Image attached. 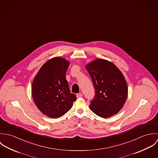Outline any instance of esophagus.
<instances>
[{"label": "esophagus", "mask_w": 158, "mask_h": 158, "mask_svg": "<svg viewBox=\"0 0 158 158\" xmlns=\"http://www.w3.org/2000/svg\"><path fill=\"white\" fill-rule=\"evenodd\" d=\"M76 96H77V98H80V97H83V94H82L81 93L77 94L76 95Z\"/></svg>", "instance_id": "obj_1"}]
</instances>
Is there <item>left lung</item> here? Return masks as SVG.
<instances>
[{"mask_svg":"<svg viewBox=\"0 0 158 158\" xmlns=\"http://www.w3.org/2000/svg\"><path fill=\"white\" fill-rule=\"evenodd\" d=\"M85 67L95 90L89 106L90 110L103 118L118 113L128 97V86L122 72L112 62L100 58Z\"/></svg>","mask_w":158,"mask_h":158,"instance_id":"obj_1","label":"left lung"}]
</instances>
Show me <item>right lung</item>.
<instances>
[{
	"label": "right lung",
	"mask_w": 158,
	"mask_h": 158,
	"mask_svg": "<svg viewBox=\"0 0 158 158\" xmlns=\"http://www.w3.org/2000/svg\"><path fill=\"white\" fill-rule=\"evenodd\" d=\"M70 62L56 56L46 61L32 83L31 94L38 110L50 118H59L69 111L77 99L70 93L66 73Z\"/></svg>",
	"instance_id": "obj_1"
}]
</instances>
